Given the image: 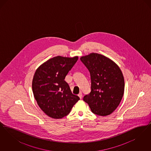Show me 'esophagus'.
<instances>
[{
	"mask_svg": "<svg viewBox=\"0 0 151 151\" xmlns=\"http://www.w3.org/2000/svg\"><path fill=\"white\" fill-rule=\"evenodd\" d=\"M78 96L80 97V99H82V97H83V94H82V93H81V92H80L79 94H78Z\"/></svg>",
	"mask_w": 151,
	"mask_h": 151,
	"instance_id": "obj_1",
	"label": "esophagus"
}]
</instances>
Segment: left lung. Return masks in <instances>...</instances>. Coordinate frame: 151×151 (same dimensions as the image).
<instances>
[{
  "mask_svg": "<svg viewBox=\"0 0 151 151\" xmlns=\"http://www.w3.org/2000/svg\"><path fill=\"white\" fill-rule=\"evenodd\" d=\"M80 60L90 72L91 80V92L83 100L96 115L111 114L124 93V81L121 69L113 60L97 53L81 57Z\"/></svg>",
  "mask_w": 151,
  "mask_h": 151,
  "instance_id": "1",
  "label": "left lung"
}]
</instances>
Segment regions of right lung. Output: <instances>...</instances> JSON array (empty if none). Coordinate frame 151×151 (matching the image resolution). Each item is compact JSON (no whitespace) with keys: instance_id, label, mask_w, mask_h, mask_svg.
<instances>
[{"instance_id":"add662e5","label":"right lung","mask_w":151,"mask_h":151,"mask_svg":"<svg viewBox=\"0 0 151 151\" xmlns=\"http://www.w3.org/2000/svg\"><path fill=\"white\" fill-rule=\"evenodd\" d=\"M78 57L57 56L51 58L37 70L32 81V90L37 104L43 112L54 119L68 115L80 100L72 93L65 80Z\"/></svg>"}]
</instances>
